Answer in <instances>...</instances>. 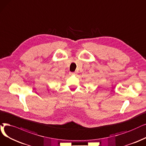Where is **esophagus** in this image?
Segmentation results:
<instances>
[{
  "mask_svg": "<svg viewBox=\"0 0 146 146\" xmlns=\"http://www.w3.org/2000/svg\"><path fill=\"white\" fill-rule=\"evenodd\" d=\"M69 74H70V75H75V74H76V72H69Z\"/></svg>",
  "mask_w": 146,
  "mask_h": 146,
  "instance_id": "34e87169",
  "label": "esophagus"
}]
</instances>
